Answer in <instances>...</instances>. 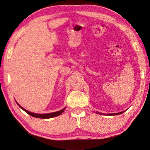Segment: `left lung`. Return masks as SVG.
<instances>
[{
	"label": "left lung",
	"instance_id": "obj_1",
	"mask_svg": "<svg viewBox=\"0 0 150 150\" xmlns=\"http://www.w3.org/2000/svg\"><path fill=\"white\" fill-rule=\"evenodd\" d=\"M123 112H124V111L123 112H119V113H115V114H108L109 115H118V114H122ZM97 114H100V113H99V112H97Z\"/></svg>",
	"mask_w": 150,
	"mask_h": 150
}]
</instances>
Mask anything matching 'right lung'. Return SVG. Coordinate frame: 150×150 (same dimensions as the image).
I'll return each mask as SVG.
<instances>
[{
    "label": "right lung",
    "instance_id": "obj_1",
    "mask_svg": "<svg viewBox=\"0 0 150 150\" xmlns=\"http://www.w3.org/2000/svg\"><path fill=\"white\" fill-rule=\"evenodd\" d=\"M17 104H18V103H17ZM18 105H19V104H18ZM19 106L20 107L21 109L23 110L25 112H27L28 114H29L30 115H31V116L35 117H38V118H42V119H47V118H51V117L58 116V115H61L62 113L64 112V110H65V108H64L63 110H60V111H58V112H53V113H50V114H35V113H33V112H30L29 111H27V110L24 109L23 108H22V107L20 105H19Z\"/></svg>",
    "mask_w": 150,
    "mask_h": 150
}]
</instances>
